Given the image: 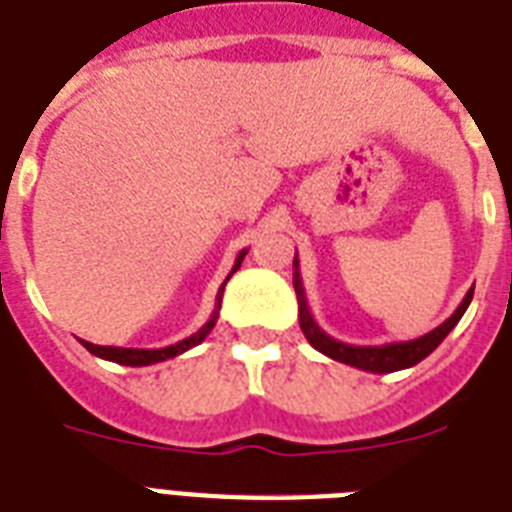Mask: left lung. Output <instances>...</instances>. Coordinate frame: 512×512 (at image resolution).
Returning <instances> with one entry per match:
<instances>
[{"label":"left lung","instance_id":"obj_1","mask_svg":"<svg viewBox=\"0 0 512 512\" xmlns=\"http://www.w3.org/2000/svg\"><path fill=\"white\" fill-rule=\"evenodd\" d=\"M292 284H295L297 292V305H300V329H303L305 340L311 342L313 348L324 353V356L335 358L340 364L356 366V369H364V372L374 374H388L398 372V369H409V366L420 364L422 358H428L433 350L444 342V337L457 327V321L462 319V313L468 311L470 300H473V289H468V295L462 297V303L457 305V311L449 316V319L436 327L428 335L417 337V340L406 342H385V345H348V342H340L335 337H329L324 329L316 324L311 308H308V300H305V287L303 276H300V260H292Z\"/></svg>","mask_w":512,"mask_h":512}]
</instances>
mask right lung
I'll return each mask as SVG.
<instances>
[{"label": "right lung", "instance_id": "obj_1", "mask_svg": "<svg viewBox=\"0 0 512 512\" xmlns=\"http://www.w3.org/2000/svg\"><path fill=\"white\" fill-rule=\"evenodd\" d=\"M244 255H247V249H241L239 255H236V263H233L231 273H228V279H231L233 273L239 271V265H241V260H244ZM228 279L223 281V287L217 289L215 311H212V316H209L207 324H204V327H201L196 335L185 337V340L175 342V345H167V348H114V345H92V342H87V340H82V345L90 350L92 356L106 358V361H114V364H124V366H151V364H159V361H167V358L180 356V353H185V350L196 348L199 342H204V337H207L209 332H212V327L217 324V316H220V303H223V289H225V284H228Z\"/></svg>", "mask_w": 512, "mask_h": 512}]
</instances>
